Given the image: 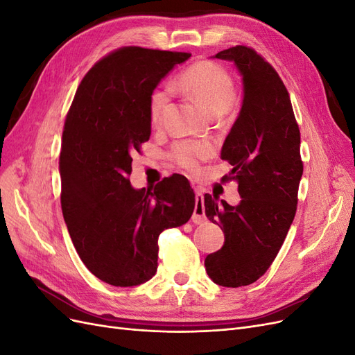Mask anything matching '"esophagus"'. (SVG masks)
<instances>
[{"label":"esophagus","instance_id":"esophagus-1","mask_svg":"<svg viewBox=\"0 0 355 355\" xmlns=\"http://www.w3.org/2000/svg\"><path fill=\"white\" fill-rule=\"evenodd\" d=\"M206 214H204V202H202V191L200 188H196V209L194 214H192V222L194 223H202L206 222Z\"/></svg>","mask_w":355,"mask_h":355}]
</instances>
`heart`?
<instances>
[{
	"label": "heart",
	"instance_id": "obj_1",
	"mask_svg": "<svg viewBox=\"0 0 355 355\" xmlns=\"http://www.w3.org/2000/svg\"><path fill=\"white\" fill-rule=\"evenodd\" d=\"M173 89L184 93L200 108L213 116L223 115L235 99V84L228 71L210 60L192 63L182 71L175 80ZM168 103V90L158 89L149 98V120L159 125L164 120ZM213 148L209 142H179L173 148V159L182 168L194 171L201 159L211 155Z\"/></svg>",
	"mask_w": 355,
	"mask_h": 355
}]
</instances>
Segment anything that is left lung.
I'll use <instances>...</instances> for the list:
<instances>
[{
  "label": "left lung",
  "instance_id": "1",
  "mask_svg": "<svg viewBox=\"0 0 355 355\" xmlns=\"http://www.w3.org/2000/svg\"><path fill=\"white\" fill-rule=\"evenodd\" d=\"M214 58L232 60L243 75V106L220 153L232 166L222 182L237 180L241 201L234 207L204 196L206 216L225 232L222 249L204 266L213 283L241 287L268 271L295 219L304 173L300 132L284 83L259 53L235 46Z\"/></svg>",
  "mask_w": 355,
  "mask_h": 355
}]
</instances>
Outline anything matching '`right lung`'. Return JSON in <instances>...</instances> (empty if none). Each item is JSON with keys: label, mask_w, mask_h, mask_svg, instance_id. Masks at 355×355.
<instances>
[{"label": "right lung", "mask_w": 355, "mask_h": 355, "mask_svg": "<svg viewBox=\"0 0 355 355\" xmlns=\"http://www.w3.org/2000/svg\"><path fill=\"white\" fill-rule=\"evenodd\" d=\"M191 53L121 47L84 75L65 118L59 155L63 219L80 259L116 287L155 275L158 237L189 220L196 194L185 176L130 185L132 161L151 136L149 98Z\"/></svg>", "instance_id": "1"}]
</instances>
